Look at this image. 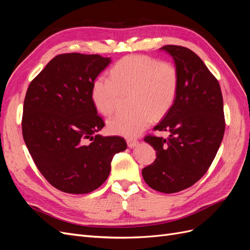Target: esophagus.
<instances>
[{"mask_svg": "<svg viewBox=\"0 0 250 250\" xmlns=\"http://www.w3.org/2000/svg\"><path fill=\"white\" fill-rule=\"evenodd\" d=\"M138 144H139V141L137 139H128L127 140V145H128V147H130V148L137 146Z\"/></svg>", "mask_w": 250, "mask_h": 250, "instance_id": "esophagus-1", "label": "esophagus"}]
</instances>
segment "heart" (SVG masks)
I'll list each match as a JSON object with an SVG mask.
<instances>
[{
  "label": "heart",
  "mask_w": 250,
  "mask_h": 250,
  "mask_svg": "<svg viewBox=\"0 0 250 250\" xmlns=\"http://www.w3.org/2000/svg\"><path fill=\"white\" fill-rule=\"evenodd\" d=\"M179 89V72L171 62L145 55L121 58L110 70V77L99 76L92 85V99L103 115H111L124 95L132 93L131 112L118 113L108 120V130L133 138L167 115L175 103Z\"/></svg>",
  "instance_id": "heart-1"
}]
</instances>
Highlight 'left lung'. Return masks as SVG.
Returning <instances> with one entry per match:
<instances>
[{
	"label": "left lung",
	"mask_w": 250,
	"mask_h": 250,
	"mask_svg": "<svg viewBox=\"0 0 250 250\" xmlns=\"http://www.w3.org/2000/svg\"><path fill=\"white\" fill-rule=\"evenodd\" d=\"M179 72L175 103L153 130L168 131L166 140L147 134L144 141L156 150L155 161L142 170L146 184L162 193L192 187L207 173L225 130L220 85L192 50L167 44Z\"/></svg>",
	"instance_id": "1"
}]
</instances>
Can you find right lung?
Segmentation results:
<instances>
[{
  "label": "right lung",
  "mask_w": 250,
  "mask_h": 250,
  "mask_svg": "<svg viewBox=\"0 0 250 250\" xmlns=\"http://www.w3.org/2000/svg\"><path fill=\"white\" fill-rule=\"evenodd\" d=\"M109 62L98 54H59L27 89L22 138L42 176L62 192L96 190L108 177L113 155L127 148L122 137L94 135L105 124L92 85Z\"/></svg>",
  "instance_id": "add662e5"
}]
</instances>
